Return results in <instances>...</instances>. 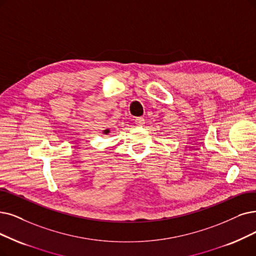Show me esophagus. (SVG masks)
Returning a JSON list of instances; mask_svg holds the SVG:
<instances>
[{
    "mask_svg": "<svg viewBox=\"0 0 256 256\" xmlns=\"http://www.w3.org/2000/svg\"><path fill=\"white\" fill-rule=\"evenodd\" d=\"M134 122L138 125V126H142L145 124V118H136L134 120Z\"/></svg>",
    "mask_w": 256,
    "mask_h": 256,
    "instance_id": "obj_1",
    "label": "esophagus"
}]
</instances>
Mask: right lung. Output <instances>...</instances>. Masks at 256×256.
Segmentation results:
<instances>
[{
	"mask_svg": "<svg viewBox=\"0 0 256 256\" xmlns=\"http://www.w3.org/2000/svg\"><path fill=\"white\" fill-rule=\"evenodd\" d=\"M109 134V129H106V130H104V134Z\"/></svg>",
	"mask_w": 256,
	"mask_h": 256,
	"instance_id": "1",
	"label": "right lung"
}]
</instances>
